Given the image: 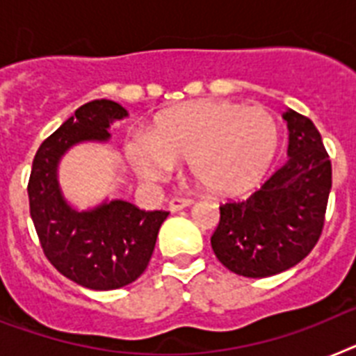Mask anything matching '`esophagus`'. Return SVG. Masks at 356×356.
I'll return each instance as SVG.
<instances>
[{
	"label": "esophagus",
	"instance_id": "1",
	"mask_svg": "<svg viewBox=\"0 0 356 356\" xmlns=\"http://www.w3.org/2000/svg\"><path fill=\"white\" fill-rule=\"evenodd\" d=\"M191 204H193V200L191 198H172L171 202H169V211H171V213H176V211L189 207Z\"/></svg>",
	"mask_w": 356,
	"mask_h": 356
}]
</instances>
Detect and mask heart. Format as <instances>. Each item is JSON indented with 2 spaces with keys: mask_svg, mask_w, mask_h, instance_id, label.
Segmentation results:
<instances>
[{
  "mask_svg": "<svg viewBox=\"0 0 356 356\" xmlns=\"http://www.w3.org/2000/svg\"><path fill=\"white\" fill-rule=\"evenodd\" d=\"M278 147V125L264 107L204 99L171 108L151 138L127 143L129 161L149 181L165 180L172 163L189 160L200 185L216 195H242L262 180Z\"/></svg>",
  "mask_w": 356,
  "mask_h": 356,
  "instance_id": "b5f03b06",
  "label": "heart"
}]
</instances>
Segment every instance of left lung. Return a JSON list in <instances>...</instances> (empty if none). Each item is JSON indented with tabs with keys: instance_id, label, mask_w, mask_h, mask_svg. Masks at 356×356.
<instances>
[{
	"instance_id": "8db88e82",
	"label": "left lung",
	"mask_w": 356,
	"mask_h": 356,
	"mask_svg": "<svg viewBox=\"0 0 356 356\" xmlns=\"http://www.w3.org/2000/svg\"><path fill=\"white\" fill-rule=\"evenodd\" d=\"M289 160L245 200L220 205L211 245L229 271L264 278L304 260L318 242L331 191V160L309 118L287 111Z\"/></svg>"
}]
</instances>
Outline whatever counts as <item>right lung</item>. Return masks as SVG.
<instances>
[{
    "mask_svg": "<svg viewBox=\"0 0 356 356\" xmlns=\"http://www.w3.org/2000/svg\"><path fill=\"white\" fill-rule=\"evenodd\" d=\"M127 116L111 99L81 105L38 149L29 178V205L47 260L79 286L118 289L147 269L167 211H142L113 200L92 211L70 209L56 180L58 160L83 140H107L108 123Z\"/></svg>",
    "mask_w": 356,
    "mask_h": 356,
    "instance_id": "right-lung-1",
    "label": "right lung"
}]
</instances>
